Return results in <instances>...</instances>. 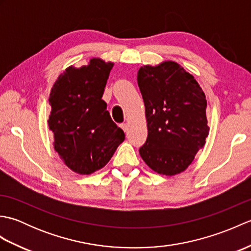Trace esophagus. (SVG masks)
Wrapping results in <instances>:
<instances>
[{
	"label": "esophagus",
	"instance_id": "1",
	"mask_svg": "<svg viewBox=\"0 0 251 251\" xmlns=\"http://www.w3.org/2000/svg\"><path fill=\"white\" fill-rule=\"evenodd\" d=\"M120 127H121V128H122L123 130H124L125 132H126L127 130H128V126H127L126 124H121V125H120Z\"/></svg>",
	"mask_w": 251,
	"mask_h": 251
}]
</instances>
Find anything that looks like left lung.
Listing matches in <instances>:
<instances>
[{
	"instance_id": "1",
	"label": "left lung",
	"mask_w": 251,
	"mask_h": 251,
	"mask_svg": "<svg viewBox=\"0 0 251 251\" xmlns=\"http://www.w3.org/2000/svg\"><path fill=\"white\" fill-rule=\"evenodd\" d=\"M137 81L148 123L140 155L159 175L182 173L209 134L205 94L194 76L174 61L141 67Z\"/></svg>"
}]
</instances>
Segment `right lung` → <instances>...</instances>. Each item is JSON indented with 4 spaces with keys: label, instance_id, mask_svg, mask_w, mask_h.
Segmentation results:
<instances>
[{
    "label": "right lung",
    "instance_id": "right-lung-1",
    "mask_svg": "<svg viewBox=\"0 0 251 251\" xmlns=\"http://www.w3.org/2000/svg\"><path fill=\"white\" fill-rule=\"evenodd\" d=\"M112 67V62L98 58L88 66L69 67L50 95L49 127L54 148L67 166L79 175L104 167L125 139L102 100Z\"/></svg>",
    "mask_w": 251,
    "mask_h": 251
}]
</instances>
